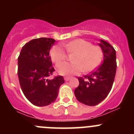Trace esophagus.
I'll use <instances>...</instances> for the list:
<instances>
[{"instance_id": "34e87169", "label": "esophagus", "mask_w": 134, "mask_h": 134, "mask_svg": "<svg viewBox=\"0 0 134 134\" xmlns=\"http://www.w3.org/2000/svg\"><path fill=\"white\" fill-rule=\"evenodd\" d=\"M70 79H71V77H65L64 78V79H65V81H69Z\"/></svg>"}]
</instances>
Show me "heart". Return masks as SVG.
<instances>
[{"mask_svg":"<svg viewBox=\"0 0 134 134\" xmlns=\"http://www.w3.org/2000/svg\"><path fill=\"white\" fill-rule=\"evenodd\" d=\"M67 52L59 45L51 49L50 57L55 64L65 60L69 54H74L72 62H64L57 67L60 74L64 76L77 75L84 71L90 72L94 70L102 61L103 52L100 47L93 45L90 41L83 39H76L64 44Z\"/></svg>","mask_w":134,"mask_h":134,"instance_id":"b5f03b06","label":"heart"}]
</instances>
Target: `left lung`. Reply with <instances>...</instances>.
Instances as JSON below:
<instances>
[{"label":"left lung","mask_w":134,"mask_h":134,"mask_svg":"<svg viewBox=\"0 0 134 134\" xmlns=\"http://www.w3.org/2000/svg\"><path fill=\"white\" fill-rule=\"evenodd\" d=\"M100 41L99 45L103 52V61L94 71L79 77V84L74 90L77 99L87 106H96L107 98L116 74V51L107 41Z\"/></svg>","instance_id":"left-lung-1"}]
</instances>
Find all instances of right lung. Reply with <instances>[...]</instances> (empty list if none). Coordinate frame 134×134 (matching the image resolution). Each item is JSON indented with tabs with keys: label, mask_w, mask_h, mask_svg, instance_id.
<instances>
[{
	"label": "right lung",
	"mask_w": 134,
	"mask_h": 134,
	"mask_svg": "<svg viewBox=\"0 0 134 134\" xmlns=\"http://www.w3.org/2000/svg\"><path fill=\"white\" fill-rule=\"evenodd\" d=\"M55 42L53 38L33 39L23 46L18 57L21 88L26 98L38 107L54 102L60 86L65 82L62 76L48 79L55 71L50 56V48Z\"/></svg>",
	"instance_id": "1"
}]
</instances>
